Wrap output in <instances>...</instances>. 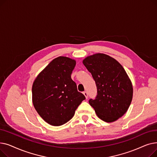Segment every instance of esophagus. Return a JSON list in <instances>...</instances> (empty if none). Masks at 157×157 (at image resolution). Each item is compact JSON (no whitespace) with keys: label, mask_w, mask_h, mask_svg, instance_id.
<instances>
[{"label":"esophagus","mask_w":157,"mask_h":157,"mask_svg":"<svg viewBox=\"0 0 157 157\" xmlns=\"http://www.w3.org/2000/svg\"><path fill=\"white\" fill-rule=\"evenodd\" d=\"M83 95L85 96L86 98H88V93H87V92L85 91V92H83Z\"/></svg>","instance_id":"esophagus-1"}]
</instances>
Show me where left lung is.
Masks as SVG:
<instances>
[{
    "label": "left lung",
    "instance_id": "1",
    "mask_svg": "<svg viewBox=\"0 0 157 157\" xmlns=\"http://www.w3.org/2000/svg\"><path fill=\"white\" fill-rule=\"evenodd\" d=\"M83 63L97 88L95 99L89 101L90 105L102 120L117 121L127 111L133 97L132 83L125 70L116 59L104 53L88 56Z\"/></svg>",
    "mask_w": 157,
    "mask_h": 157
}]
</instances>
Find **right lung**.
<instances>
[{
  "instance_id": "obj_1",
  "label": "right lung",
  "mask_w": 157,
  "mask_h": 157,
  "mask_svg": "<svg viewBox=\"0 0 157 157\" xmlns=\"http://www.w3.org/2000/svg\"><path fill=\"white\" fill-rule=\"evenodd\" d=\"M76 61L67 56L53 59L41 71L32 85V103L48 124L60 126L69 121L85 95L79 92L71 73Z\"/></svg>"
}]
</instances>
